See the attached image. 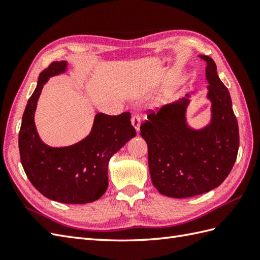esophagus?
<instances>
[{"label":"esophagus","mask_w":260,"mask_h":260,"mask_svg":"<svg viewBox=\"0 0 260 260\" xmlns=\"http://www.w3.org/2000/svg\"><path fill=\"white\" fill-rule=\"evenodd\" d=\"M131 121H132V125L134 126V128L137 132H139L140 131V125H141V116L137 115V114L133 115V116H132Z\"/></svg>","instance_id":"34e87169"}]
</instances>
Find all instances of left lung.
<instances>
[{
  "instance_id": "left-lung-1",
  "label": "left lung",
  "mask_w": 260,
  "mask_h": 260,
  "mask_svg": "<svg viewBox=\"0 0 260 260\" xmlns=\"http://www.w3.org/2000/svg\"><path fill=\"white\" fill-rule=\"evenodd\" d=\"M208 98L211 123L202 129L186 124L189 95L147 115L140 127L147 143L148 168L153 185L171 198H190L219 186L229 175L239 148L238 121L228 88L220 80L217 66L208 56Z\"/></svg>"
}]
</instances>
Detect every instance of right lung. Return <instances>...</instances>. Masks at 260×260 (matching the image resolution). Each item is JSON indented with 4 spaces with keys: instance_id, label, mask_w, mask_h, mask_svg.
Here are the masks:
<instances>
[{
    "instance_id": "add662e5",
    "label": "right lung",
    "mask_w": 260,
    "mask_h": 260,
    "mask_svg": "<svg viewBox=\"0 0 260 260\" xmlns=\"http://www.w3.org/2000/svg\"><path fill=\"white\" fill-rule=\"evenodd\" d=\"M67 69L66 61H54L39 76L27 101L19 133L22 167L32 185L53 201L84 204L98 200L108 186V162L136 131L131 114L109 116L99 113L86 139L67 147H50L38 135L35 112L43 85Z\"/></svg>"
}]
</instances>
